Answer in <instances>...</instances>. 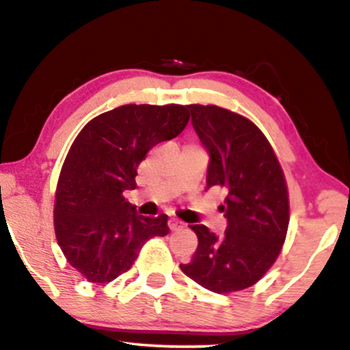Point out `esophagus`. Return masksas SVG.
<instances>
[{
    "mask_svg": "<svg viewBox=\"0 0 350 350\" xmlns=\"http://www.w3.org/2000/svg\"><path fill=\"white\" fill-rule=\"evenodd\" d=\"M167 228H170L171 231H179V229L184 228V223L178 218H170L167 219Z\"/></svg>",
    "mask_w": 350,
    "mask_h": 350,
    "instance_id": "obj_1",
    "label": "esophagus"
}]
</instances>
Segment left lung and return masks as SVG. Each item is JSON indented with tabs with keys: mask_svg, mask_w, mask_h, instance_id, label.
Returning a JSON list of instances; mask_svg holds the SVG:
<instances>
[{
	"mask_svg": "<svg viewBox=\"0 0 350 350\" xmlns=\"http://www.w3.org/2000/svg\"><path fill=\"white\" fill-rule=\"evenodd\" d=\"M192 126L210 153L206 189L226 192L221 237L190 224L198 245L180 265L190 280L216 294L254 286L281 254L289 226L284 172L268 139L250 119L216 105H189Z\"/></svg>",
	"mask_w": 350,
	"mask_h": 350,
	"instance_id": "left-lung-1",
	"label": "left lung"
}]
</instances>
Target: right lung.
<instances>
[{"mask_svg":"<svg viewBox=\"0 0 350 350\" xmlns=\"http://www.w3.org/2000/svg\"><path fill=\"white\" fill-rule=\"evenodd\" d=\"M189 118L183 105H124L88 121L70 145L53 216L66 260L87 281L116 280L148 239L170 232L166 215H139L122 192L135 189L145 154L178 137Z\"/></svg>","mask_w":350,"mask_h":350,"instance_id":"obj_1","label":"right lung"}]
</instances>
